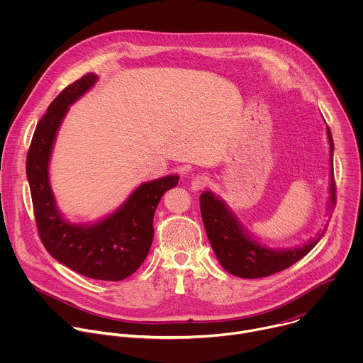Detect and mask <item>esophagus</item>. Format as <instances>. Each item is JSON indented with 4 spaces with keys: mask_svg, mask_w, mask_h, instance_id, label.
Masks as SVG:
<instances>
[{
    "mask_svg": "<svg viewBox=\"0 0 363 363\" xmlns=\"http://www.w3.org/2000/svg\"><path fill=\"white\" fill-rule=\"evenodd\" d=\"M208 182H210L208 177L199 174V175H196V177L192 178V181H191V188H192L194 191H199V189H202V188H205L206 185H208Z\"/></svg>",
    "mask_w": 363,
    "mask_h": 363,
    "instance_id": "esophagus-1",
    "label": "esophagus"
}]
</instances>
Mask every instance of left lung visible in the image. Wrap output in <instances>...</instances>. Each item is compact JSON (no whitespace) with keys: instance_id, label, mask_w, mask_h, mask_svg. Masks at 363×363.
Masks as SVG:
<instances>
[{"instance_id":"left-lung-1","label":"left lung","mask_w":363,"mask_h":363,"mask_svg":"<svg viewBox=\"0 0 363 363\" xmlns=\"http://www.w3.org/2000/svg\"><path fill=\"white\" fill-rule=\"evenodd\" d=\"M330 149V210L336 205V182L333 175V139L326 126ZM199 208L206 235L221 266L233 276L242 279L267 277L289 269L312 250L319 238L293 250H270L252 241L241 228L227 205L213 192L205 191L199 196Z\"/></svg>"}]
</instances>
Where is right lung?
<instances>
[{
	"instance_id": "add662e5",
	"label": "right lung",
	"mask_w": 363,
	"mask_h": 363,
	"mask_svg": "<svg viewBox=\"0 0 363 363\" xmlns=\"http://www.w3.org/2000/svg\"><path fill=\"white\" fill-rule=\"evenodd\" d=\"M97 80L94 73L69 84L38 121L27 153V178L40 240L50 255L89 279L119 281L133 274L153 240V214L161 196L178 185L169 175L136 188L108 218L93 225H73L59 213L48 182V161L69 106Z\"/></svg>"
}]
</instances>
